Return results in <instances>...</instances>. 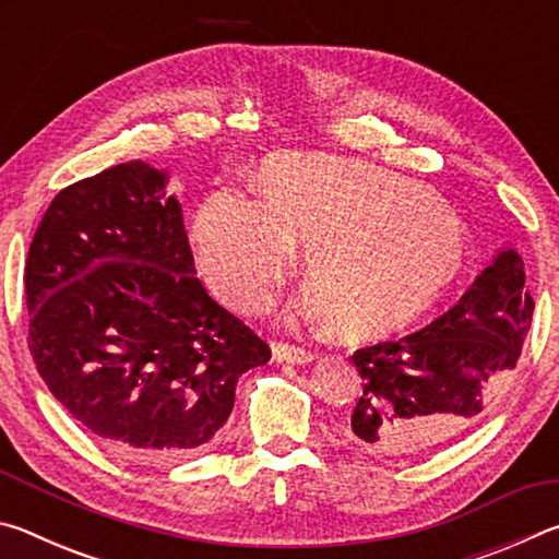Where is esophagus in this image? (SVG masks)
<instances>
[{
  "mask_svg": "<svg viewBox=\"0 0 559 559\" xmlns=\"http://www.w3.org/2000/svg\"><path fill=\"white\" fill-rule=\"evenodd\" d=\"M273 355L283 359V362H293V365L313 362V359L318 357L316 349H308V347H300V345H288V343L273 345Z\"/></svg>",
  "mask_w": 559,
  "mask_h": 559,
  "instance_id": "1",
  "label": "esophagus"
}]
</instances>
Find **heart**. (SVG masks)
Here are the masks:
<instances>
[{"mask_svg":"<svg viewBox=\"0 0 559 559\" xmlns=\"http://www.w3.org/2000/svg\"><path fill=\"white\" fill-rule=\"evenodd\" d=\"M263 200L216 189L192 224L197 261L216 296L263 313L306 243L308 310L365 337L431 308L466 269L468 241L437 192L386 169L330 155H278Z\"/></svg>","mask_w":559,"mask_h":559,"instance_id":"obj_1","label":"heart"}]
</instances>
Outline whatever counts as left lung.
<instances>
[{
  "label": "left lung",
  "instance_id": "obj_1",
  "mask_svg": "<svg viewBox=\"0 0 559 559\" xmlns=\"http://www.w3.org/2000/svg\"><path fill=\"white\" fill-rule=\"evenodd\" d=\"M535 300L513 249L431 325L357 349L362 394L345 437L384 456H412L468 429L515 370Z\"/></svg>",
  "mask_w": 559,
  "mask_h": 559
}]
</instances>
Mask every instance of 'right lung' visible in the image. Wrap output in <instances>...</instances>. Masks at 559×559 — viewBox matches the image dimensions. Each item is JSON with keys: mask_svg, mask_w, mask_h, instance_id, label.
I'll return each mask as SVG.
<instances>
[{"mask_svg": "<svg viewBox=\"0 0 559 559\" xmlns=\"http://www.w3.org/2000/svg\"><path fill=\"white\" fill-rule=\"evenodd\" d=\"M165 179L128 163L61 189L24 266L41 380L100 441L147 463L210 447L239 377L271 359L197 278Z\"/></svg>", "mask_w": 559, "mask_h": 559, "instance_id": "add662e5", "label": "right lung"}]
</instances>
